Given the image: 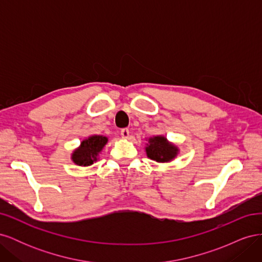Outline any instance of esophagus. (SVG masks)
<instances>
[{
    "mask_svg": "<svg viewBox=\"0 0 262 262\" xmlns=\"http://www.w3.org/2000/svg\"><path fill=\"white\" fill-rule=\"evenodd\" d=\"M130 136V132H129V129H122L121 130V137L123 139H128Z\"/></svg>",
    "mask_w": 262,
    "mask_h": 262,
    "instance_id": "obj_1",
    "label": "esophagus"
}]
</instances>
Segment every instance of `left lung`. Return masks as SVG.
I'll use <instances>...</instances> for the list:
<instances>
[{"label":"left lung","instance_id":"1","mask_svg":"<svg viewBox=\"0 0 262 262\" xmlns=\"http://www.w3.org/2000/svg\"><path fill=\"white\" fill-rule=\"evenodd\" d=\"M145 152L148 158L158 163H168L179 153V148L164 136H156L147 140Z\"/></svg>","mask_w":262,"mask_h":262}]
</instances>
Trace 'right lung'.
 Here are the masks:
<instances>
[{"label": "right lung", "mask_w": 262, "mask_h": 262, "mask_svg": "<svg viewBox=\"0 0 262 262\" xmlns=\"http://www.w3.org/2000/svg\"><path fill=\"white\" fill-rule=\"evenodd\" d=\"M108 138L91 136L81 142V145L73 150L71 160L78 166H91L98 161V156L107 144Z\"/></svg>", "instance_id": "right-lung-1"}]
</instances>
